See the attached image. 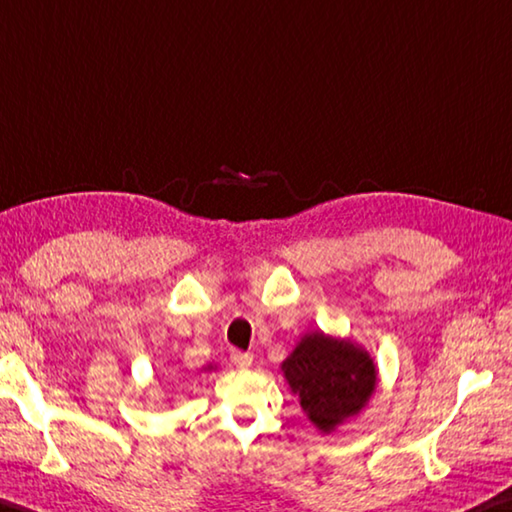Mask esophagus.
I'll use <instances>...</instances> for the list:
<instances>
[{
    "label": "esophagus",
    "instance_id": "1",
    "mask_svg": "<svg viewBox=\"0 0 512 512\" xmlns=\"http://www.w3.org/2000/svg\"><path fill=\"white\" fill-rule=\"evenodd\" d=\"M230 360H232V365L235 367H239V369H248L250 365H253V353H248V351H232L230 353Z\"/></svg>",
    "mask_w": 512,
    "mask_h": 512
}]
</instances>
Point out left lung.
<instances>
[{
  "mask_svg": "<svg viewBox=\"0 0 512 512\" xmlns=\"http://www.w3.org/2000/svg\"><path fill=\"white\" fill-rule=\"evenodd\" d=\"M280 369L306 418L324 434L365 410L378 385V367L369 351L324 331L304 333Z\"/></svg>",
  "mask_w": 512,
  "mask_h": 512,
  "instance_id": "left-lung-1",
  "label": "left lung"
}]
</instances>
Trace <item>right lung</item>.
I'll return each mask as SVG.
<instances>
[{
  "mask_svg": "<svg viewBox=\"0 0 512 512\" xmlns=\"http://www.w3.org/2000/svg\"><path fill=\"white\" fill-rule=\"evenodd\" d=\"M201 371H208V374H210V371H217V365H215V362H210V365L201 367Z\"/></svg>",
  "mask_w": 512,
  "mask_h": 512,
  "instance_id": "1",
  "label": "right lung"
}]
</instances>
